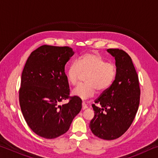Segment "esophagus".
Here are the masks:
<instances>
[{"mask_svg":"<svg viewBox=\"0 0 158 158\" xmlns=\"http://www.w3.org/2000/svg\"><path fill=\"white\" fill-rule=\"evenodd\" d=\"M88 108V106H86V105L84 102H82V109L83 110H85V109H86Z\"/></svg>","mask_w":158,"mask_h":158,"instance_id":"34e87169","label":"esophagus"}]
</instances>
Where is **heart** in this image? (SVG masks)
Returning <instances> with one entry per match:
<instances>
[{
  "label": "heart",
  "instance_id": "b5f03b06",
  "mask_svg": "<svg viewBox=\"0 0 158 158\" xmlns=\"http://www.w3.org/2000/svg\"><path fill=\"white\" fill-rule=\"evenodd\" d=\"M86 74V84L79 85L73 90L74 95L82 100L93 98L96 90L100 93L107 90L115 79L116 69L113 64L106 63L96 52L82 55L66 69L67 79L72 85H76L83 74Z\"/></svg>",
  "mask_w": 158,
  "mask_h": 158
}]
</instances>
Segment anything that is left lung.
<instances>
[{
	"label": "left lung",
	"mask_w": 158,
	"mask_h": 158,
	"mask_svg": "<svg viewBox=\"0 0 158 158\" xmlns=\"http://www.w3.org/2000/svg\"><path fill=\"white\" fill-rule=\"evenodd\" d=\"M115 58L116 73L109 89L93 104L95 116L90 128L93 135L105 140L122 136L130 127L137 114L140 100V88L137 72L127 53L119 49H109Z\"/></svg>",
	"instance_id": "1"
}]
</instances>
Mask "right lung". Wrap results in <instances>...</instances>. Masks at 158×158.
Segmentation results:
<instances>
[{
    "label": "right lung",
    "instance_id": "right-lung-1",
    "mask_svg": "<svg viewBox=\"0 0 158 158\" xmlns=\"http://www.w3.org/2000/svg\"><path fill=\"white\" fill-rule=\"evenodd\" d=\"M74 52L69 47L43 45L28 58L21 74V110L29 127L40 137L55 139L69 130L82 101L69 97L65 65ZM67 104L60 106L64 99Z\"/></svg>",
    "mask_w": 158,
    "mask_h": 158
}]
</instances>
